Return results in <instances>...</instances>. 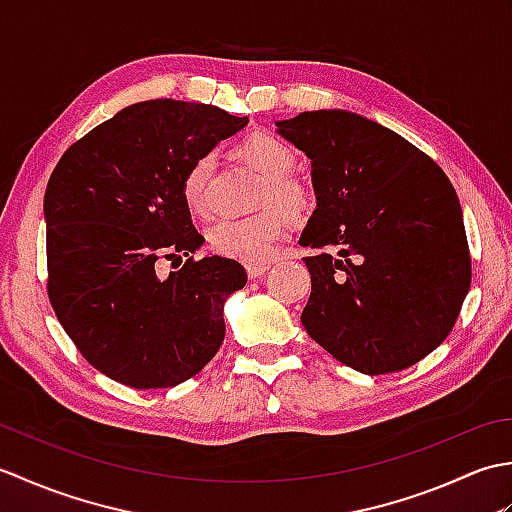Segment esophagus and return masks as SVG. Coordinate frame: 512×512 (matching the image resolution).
<instances>
[{
  "mask_svg": "<svg viewBox=\"0 0 512 512\" xmlns=\"http://www.w3.org/2000/svg\"><path fill=\"white\" fill-rule=\"evenodd\" d=\"M268 268H270V264H266V262L248 264V266H246V273H248V277H250V279H257V277L266 275V273H268Z\"/></svg>",
  "mask_w": 512,
  "mask_h": 512,
  "instance_id": "obj_1",
  "label": "esophagus"
}]
</instances>
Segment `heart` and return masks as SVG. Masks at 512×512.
I'll list each match as a JSON object with an SVG mask.
<instances>
[{"instance_id":"heart-1","label":"heart","mask_w":512,"mask_h":512,"mask_svg":"<svg viewBox=\"0 0 512 512\" xmlns=\"http://www.w3.org/2000/svg\"><path fill=\"white\" fill-rule=\"evenodd\" d=\"M237 154L248 167L264 176V187L257 195V206H266L255 215L239 217V220L215 222L206 237L213 253L239 259V262H262L275 253V246L284 237L288 222L284 213L275 210L276 205L286 213L299 215L308 209L310 193L306 184L292 178L290 173L297 165V154L286 140L273 134L257 132L246 136L237 147ZM213 171V156L202 154L180 180V198L193 215H202L209 206V180ZM276 205L273 207L272 204Z\"/></svg>"}]
</instances>
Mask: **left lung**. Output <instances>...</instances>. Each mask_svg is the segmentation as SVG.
I'll list each match as a JSON object with an SVG mask.
<instances>
[{"label":"left lung","mask_w":512,"mask_h":512,"mask_svg":"<svg viewBox=\"0 0 512 512\" xmlns=\"http://www.w3.org/2000/svg\"><path fill=\"white\" fill-rule=\"evenodd\" d=\"M312 160L317 209L299 244L312 292L306 332L369 376L400 372L447 339L471 286L451 180L391 129L343 110L279 121Z\"/></svg>","instance_id":"1"}]
</instances>
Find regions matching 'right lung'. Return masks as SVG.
I'll use <instances>...</instances> for the list:
<instances>
[{
    "mask_svg": "<svg viewBox=\"0 0 512 512\" xmlns=\"http://www.w3.org/2000/svg\"><path fill=\"white\" fill-rule=\"evenodd\" d=\"M215 105H129L76 140L48 180V297L85 361L136 389L195 376L224 341V301L246 286L235 259L204 242L180 198L195 160L246 127ZM188 257L167 278L162 258Z\"/></svg>",
    "mask_w": 512,
    "mask_h": 512,
    "instance_id": "add662e5",
    "label": "right lung"
}]
</instances>
